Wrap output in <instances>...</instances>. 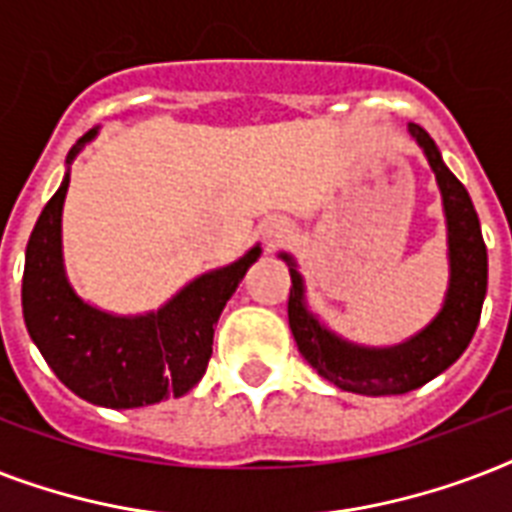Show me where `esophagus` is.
<instances>
[{
	"label": "esophagus",
	"mask_w": 512,
	"mask_h": 512,
	"mask_svg": "<svg viewBox=\"0 0 512 512\" xmlns=\"http://www.w3.org/2000/svg\"><path fill=\"white\" fill-rule=\"evenodd\" d=\"M289 233H292V228H289L287 220H281V217H271V220H268V223L263 225L265 247H268V249L279 247L281 241L287 239Z\"/></svg>",
	"instance_id": "esophagus-1"
}]
</instances>
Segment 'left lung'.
Masks as SVG:
<instances>
[{
  "instance_id": "8db88e82",
  "label": "left lung",
  "mask_w": 512,
  "mask_h": 512,
  "mask_svg": "<svg viewBox=\"0 0 512 512\" xmlns=\"http://www.w3.org/2000/svg\"><path fill=\"white\" fill-rule=\"evenodd\" d=\"M409 132L428 156L430 170L436 172L449 239V289L444 308L420 335L393 348H364L342 340L308 311L303 276L292 257L281 255L292 276L287 311L297 348L324 380L361 396H401L438 377L468 348L484 308L489 263L476 207L465 185L449 172L428 132L417 124H409Z\"/></svg>"
}]
</instances>
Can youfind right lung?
<instances>
[{
    "label": "right lung",
    "mask_w": 512,
    "mask_h": 512,
    "mask_svg": "<svg viewBox=\"0 0 512 512\" xmlns=\"http://www.w3.org/2000/svg\"><path fill=\"white\" fill-rule=\"evenodd\" d=\"M95 132L76 140L66 164ZM66 191L68 172L28 239L20 292L28 335L58 380L90 404L135 409L183 396L207 372L217 319L260 247L193 279L156 313L114 316L84 303L66 279L60 247Z\"/></svg>",
    "instance_id": "obj_1"
}]
</instances>
